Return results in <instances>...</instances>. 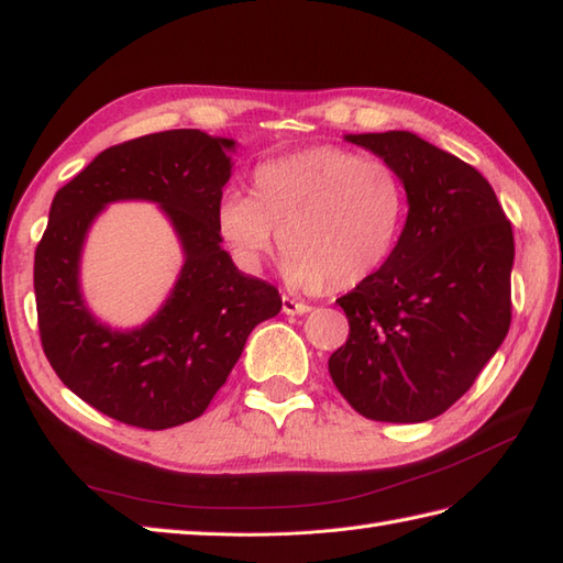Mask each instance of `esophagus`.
<instances>
[{
  "label": "esophagus",
  "mask_w": 563,
  "mask_h": 563,
  "mask_svg": "<svg viewBox=\"0 0 563 563\" xmlns=\"http://www.w3.org/2000/svg\"><path fill=\"white\" fill-rule=\"evenodd\" d=\"M309 309H312V307L305 305V302H297V300H292V297H288V295H283V312L285 314H290V317L307 314Z\"/></svg>",
  "instance_id": "1"
}]
</instances>
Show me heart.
<instances>
[{
    "label": "heart",
    "instance_id": "1",
    "mask_svg": "<svg viewBox=\"0 0 563 563\" xmlns=\"http://www.w3.org/2000/svg\"><path fill=\"white\" fill-rule=\"evenodd\" d=\"M406 188L385 159L309 147L261 164L254 196L227 190L218 232L236 263L261 271L280 246L297 290H351L385 266L406 222Z\"/></svg>",
    "mask_w": 563,
    "mask_h": 563
}]
</instances>
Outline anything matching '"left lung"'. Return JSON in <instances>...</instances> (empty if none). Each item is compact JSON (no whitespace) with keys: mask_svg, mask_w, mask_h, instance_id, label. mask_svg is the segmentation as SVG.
Segmentation results:
<instances>
[{"mask_svg":"<svg viewBox=\"0 0 563 563\" xmlns=\"http://www.w3.org/2000/svg\"><path fill=\"white\" fill-rule=\"evenodd\" d=\"M399 172L409 214L373 278L339 297L333 385L357 413L423 423L474 385L510 327L512 230L486 178L409 130L343 135Z\"/></svg>","mask_w":563,"mask_h":563,"instance_id":"obj_1","label":"left lung"}]
</instances>
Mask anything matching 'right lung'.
<instances>
[{
    "label": "right lung",
    "instance_id": "right-lung-1",
    "mask_svg": "<svg viewBox=\"0 0 563 563\" xmlns=\"http://www.w3.org/2000/svg\"><path fill=\"white\" fill-rule=\"evenodd\" d=\"M236 140L166 130L103 150L53 198L35 249L33 288L43 351L79 399L115 421L164 430L194 421L232 373L249 333L280 312L278 290L222 249L218 202ZM162 210L183 246L175 288L145 325L111 328L80 290V254L111 201Z\"/></svg>",
    "mask_w": 563,
    "mask_h": 563
}]
</instances>
